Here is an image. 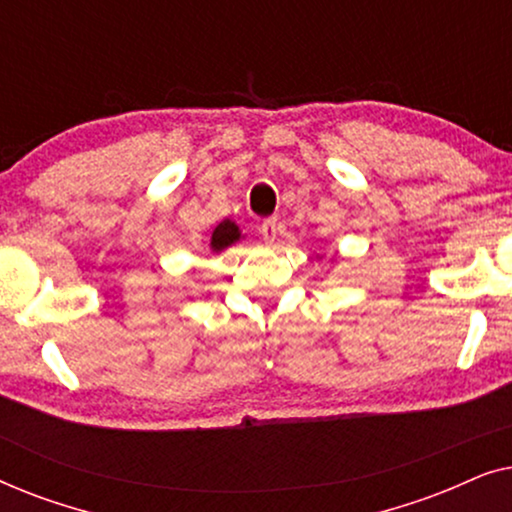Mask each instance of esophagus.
Here are the masks:
<instances>
[{
  "label": "esophagus",
  "instance_id": "34e87169",
  "mask_svg": "<svg viewBox=\"0 0 512 512\" xmlns=\"http://www.w3.org/2000/svg\"><path fill=\"white\" fill-rule=\"evenodd\" d=\"M277 219H265L263 223H261V235H263V240L268 242V244H272L275 242V237H277Z\"/></svg>",
  "mask_w": 512,
  "mask_h": 512
}]
</instances>
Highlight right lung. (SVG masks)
I'll return each instance as SVG.
<instances>
[{
  "mask_svg": "<svg viewBox=\"0 0 512 512\" xmlns=\"http://www.w3.org/2000/svg\"><path fill=\"white\" fill-rule=\"evenodd\" d=\"M240 237H242V233H240V228H237V223L226 219V221H221L219 226L214 228L212 242H209V247H212V251H216V254H219V251L228 249L230 244H235L237 240H240Z\"/></svg>",
  "mask_w": 512,
  "mask_h": 512,
  "instance_id": "obj_1",
  "label": "right lung"
}]
</instances>
